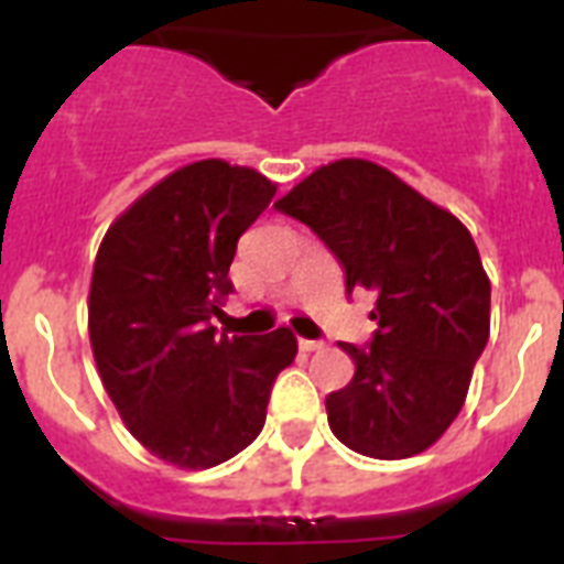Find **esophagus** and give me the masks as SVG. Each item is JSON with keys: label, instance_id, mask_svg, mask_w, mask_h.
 Here are the masks:
<instances>
[{"label": "esophagus", "instance_id": "obj_1", "mask_svg": "<svg viewBox=\"0 0 564 564\" xmlns=\"http://www.w3.org/2000/svg\"><path fill=\"white\" fill-rule=\"evenodd\" d=\"M299 348L301 351H322L325 343H322V339H299Z\"/></svg>", "mask_w": 564, "mask_h": 564}]
</instances>
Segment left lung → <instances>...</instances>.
<instances>
[{
    "mask_svg": "<svg viewBox=\"0 0 564 564\" xmlns=\"http://www.w3.org/2000/svg\"><path fill=\"white\" fill-rule=\"evenodd\" d=\"M274 207L343 263L345 290L375 292L351 383L327 394L334 436L375 459L427 451L459 415L489 343L491 286L465 225L369 161L322 166Z\"/></svg>",
    "mask_w": 564,
    "mask_h": 564,
    "instance_id": "1",
    "label": "left lung"
}]
</instances>
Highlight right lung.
<instances>
[{
    "label": "right lung",
    "instance_id": "right-lung-1",
    "mask_svg": "<svg viewBox=\"0 0 564 564\" xmlns=\"http://www.w3.org/2000/svg\"><path fill=\"white\" fill-rule=\"evenodd\" d=\"M260 172L198 161L137 198L101 239L90 343L128 430L178 468L237 456L265 424L274 377L299 354L290 327L228 336L210 318L234 292L239 237L274 198Z\"/></svg>",
    "mask_w": 564,
    "mask_h": 564
}]
</instances>
